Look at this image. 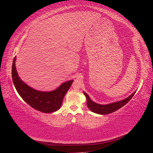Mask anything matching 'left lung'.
I'll return each mask as SVG.
<instances>
[{"label":"left lung","mask_w":153,"mask_h":153,"mask_svg":"<svg viewBox=\"0 0 153 153\" xmlns=\"http://www.w3.org/2000/svg\"><path fill=\"white\" fill-rule=\"evenodd\" d=\"M135 92H134L133 94H131L130 96H128V98H125L124 100H123L121 101H117V102H114L112 103H110L107 105H100L98 104L94 101H92L90 97L89 96L87 93L84 92V95L86 96L87 98V105L88 106L89 109L91 110L92 112H93L96 114H98L101 115H106L110 113H112L115 111L117 110L118 109L121 108L124 105H126L128 101L130 100L132 97L135 94Z\"/></svg>","instance_id":"left-lung-1"}]
</instances>
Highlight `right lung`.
Masks as SVG:
<instances>
[{
	"mask_svg": "<svg viewBox=\"0 0 153 153\" xmlns=\"http://www.w3.org/2000/svg\"><path fill=\"white\" fill-rule=\"evenodd\" d=\"M15 61L16 57L13 59L12 65V78L18 93L22 98L32 108L43 113H52L61 108L64 97L70 88L73 80L63 83L52 91H37L27 85L18 76L15 67Z\"/></svg>",
	"mask_w": 153,
	"mask_h": 153,
	"instance_id": "add662e5",
	"label": "right lung"
}]
</instances>
